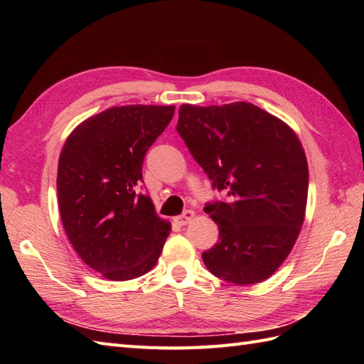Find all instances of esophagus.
Instances as JSON below:
<instances>
[{
	"label": "esophagus",
	"mask_w": 364,
	"mask_h": 364,
	"mask_svg": "<svg viewBox=\"0 0 364 364\" xmlns=\"http://www.w3.org/2000/svg\"><path fill=\"white\" fill-rule=\"evenodd\" d=\"M194 218H196V213L192 210H188V211H184L176 220H178V223H180V225H188L191 220H194Z\"/></svg>",
	"instance_id": "1"
}]
</instances>
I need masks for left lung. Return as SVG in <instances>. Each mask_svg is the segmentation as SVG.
Wrapping results in <instances>:
<instances>
[{"label": "left lung", "instance_id": "obj_1", "mask_svg": "<svg viewBox=\"0 0 364 364\" xmlns=\"http://www.w3.org/2000/svg\"><path fill=\"white\" fill-rule=\"evenodd\" d=\"M178 134L227 202L205 211L219 241L202 258L235 284L266 280L288 258L304 225L308 162L294 129L252 103L181 105Z\"/></svg>", "mask_w": 364, "mask_h": 364}]
</instances>
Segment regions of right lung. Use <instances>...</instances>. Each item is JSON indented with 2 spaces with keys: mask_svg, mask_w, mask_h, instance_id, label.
I'll list each match as a JSON object with an SVG mask.
<instances>
[{
  "mask_svg": "<svg viewBox=\"0 0 364 364\" xmlns=\"http://www.w3.org/2000/svg\"><path fill=\"white\" fill-rule=\"evenodd\" d=\"M173 112L175 106L109 107L81 122L60 151L58 205L67 237L107 280H133L151 270L172 230L137 186L145 153Z\"/></svg>",
  "mask_w": 364,
  "mask_h": 364,
  "instance_id": "1",
  "label": "right lung"
}]
</instances>
